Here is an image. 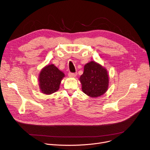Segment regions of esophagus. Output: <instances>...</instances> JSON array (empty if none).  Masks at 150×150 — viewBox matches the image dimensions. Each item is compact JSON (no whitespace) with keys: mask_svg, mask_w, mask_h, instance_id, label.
Instances as JSON below:
<instances>
[{"mask_svg":"<svg viewBox=\"0 0 150 150\" xmlns=\"http://www.w3.org/2000/svg\"><path fill=\"white\" fill-rule=\"evenodd\" d=\"M77 75V73L75 72V73H72V72H69L68 73V76H70V77H75Z\"/></svg>","mask_w":150,"mask_h":150,"instance_id":"1","label":"esophagus"}]
</instances>
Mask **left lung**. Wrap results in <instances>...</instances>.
Masks as SVG:
<instances>
[{
    "mask_svg": "<svg viewBox=\"0 0 150 150\" xmlns=\"http://www.w3.org/2000/svg\"><path fill=\"white\" fill-rule=\"evenodd\" d=\"M79 80L82 91L91 97L101 96L108 88L109 76L106 69L93 61L84 66Z\"/></svg>",
    "mask_w": 150,
    "mask_h": 150,
    "instance_id": "obj_1",
    "label": "left lung"
}]
</instances>
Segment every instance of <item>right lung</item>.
<instances>
[{"label":"right lung","mask_w":150,"mask_h":150,"mask_svg":"<svg viewBox=\"0 0 150 150\" xmlns=\"http://www.w3.org/2000/svg\"><path fill=\"white\" fill-rule=\"evenodd\" d=\"M65 76L54 65H47L42 69L39 76L40 87L42 93L51 94L57 91L62 78Z\"/></svg>","instance_id":"add662e5"}]
</instances>
